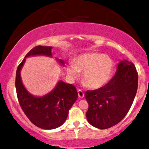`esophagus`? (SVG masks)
I'll use <instances>...</instances> for the list:
<instances>
[{"label": "esophagus", "instance_id": "1", "mask_svg": "<svg viewBox=\"0 0 149 149\" xmlns=\"http://www.w3.org/2000/svg\"><path fill=\"white\" fill-rule=\"evenodd\" d=\"M78 95H79V98H83L84 96V94L83 92H82V90H79L78 91Z\"/></svg>", "mask_w": 149, "mask_h": 149}]
</instances>
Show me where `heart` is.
Listing matches in <instances>:
<instances>
[{
	"label": "heart",
	"mask_w": 149,
	"mask_h": 149,
	"mask_svg": "<svg viewBox=\"0 0 149 149\" xmlns=\"http://www.w3.org/2000/svg\"><path fill=\"white\" fill-rule=\"evenodd\" d=\"M114 70V63L109 56L100 53L82 54L68 65L67 71L74 79L83 71V79L89 87L98 88L106 84Z\"/></svg>",
	"instance_id": "obj_1"
}]
</instances>
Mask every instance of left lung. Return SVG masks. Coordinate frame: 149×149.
<instances>
[{
  "label": "left lung",
  "mask_w": 149,
  "mask_h": 149,
  "mask_svg": "<svg viewBox=\"0 0 149 149\" xmlns=\"http://www.w3.org/2000/svg\"><path fill=\"white\" fill-rule=\"evenodd\" d=\"M138 88V73L131 62L120 61L116 72L106 85L84 94L88 103L86 113L90 124L107 129L118 124L128 113Z\"/></svg>",
  "instance_id": "8db88e82"
}]
</instances>
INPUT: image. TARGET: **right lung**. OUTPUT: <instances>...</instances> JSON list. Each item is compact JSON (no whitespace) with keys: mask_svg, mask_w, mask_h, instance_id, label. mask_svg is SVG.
<instances>
[{"mask_svg":"<svg viewBox=\"0 0 149 149\" xmlns=\"http://www.w3.org/2000/svg\"><path fill=\"white\" fill-rule=\"evenodd\" d=\"M52 47L36 46L31 49L17 68L15 86L19 104L22 111L36 127L42 129H54L65 123L68 111L78 98L77 88L71 84L60 81L51 92L43 97H35L28 92L20 77V70L26 57L36 55L52 56ZM64 66L65 62L57 58Z\"/></svg>","mask_w":149,"mask_h":149,"instance_id":"1","label":"right lung"}]
</instances>
